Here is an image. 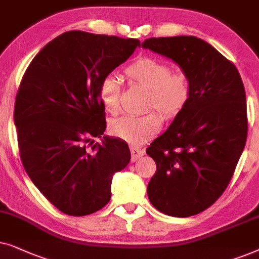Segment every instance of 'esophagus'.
I'll return each instance as SVG.
<instances>
[{"label":"esophagus","mask_w":259,"mask_h":259,"mask_svg":"<svg viewBox=\"0 0 259 259\" xmlns=\"http://www.w3.org/2000/svg\"><path fill=\"white\" fill-rule=\"evenodd\" d=\"M130 151H132V161L135 162L139 160L141 156H143V150H141L140 148H137L135 146L130 147Z\"/></svg>","instance_id":"esophagus-1"}]
</instances>
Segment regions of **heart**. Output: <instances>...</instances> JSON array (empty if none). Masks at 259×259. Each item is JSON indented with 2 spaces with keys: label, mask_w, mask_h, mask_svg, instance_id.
<instances>
[{
  "label": "heart",
  "mask_w": 259,
  "mask_h": 259,
  "mask_svg": "<svg viewBox=\"0 0 259 259\" xmlns=\"http://www.w3.org/2000/svg\"><path fill=\"white\" fill-rule=\"evenodd\" d=\"M130 81L148 90L147 109L155 108L165 118H174L191 97V82L184 72H174L168 64L154 58L141 57L125 68ZM98 96L106 111L116 113L119 110L120 84L113 75H106L98 89ZM161 127V116L150 111L143 116L125 115L113 119L110 133L133 144H141L156 135Z\"/></svg>",
  "instance_id": "obj_1"
}]
</instances>
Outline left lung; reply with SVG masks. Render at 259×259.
<instances>
[{"label":"left lung","instance_id":"obj_1","mask_svg":"<svg viewBox=\"0 0 259 259\" xmlns=\"http://www.w3.org/2000/svg\"><path fill=\"white\" fill-rule=\"evenodd\" d=\"M142 47L178 64L191 82L187 105L147 148L156 163L148 198L164 214H198L225 191L245 147L242 78L231 61L196 36L150 37Z\"/></svg>","mask_w":259,"mask_h":259}]
</instances>
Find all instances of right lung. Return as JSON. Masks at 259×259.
<instances>
[{
  "label": "right lung",
  "mask_w": 259,
  "mask_h": 259,
  "mask_svg": "<svg viewBox=\"0 0 259 259\" xmlns=\"http://www.w3.org/2000/svg\"><path fill=\"white\" fill-rule=\"evenodd\" d=\"M137 47V39L70 30L48 42L23 75L14 110L22 164L65 214L104 207L113 175L129 163L126 142L103 135L105 109L98 89Z\"/></svg>",
  "instance_id": "1"
}]
</instances>
